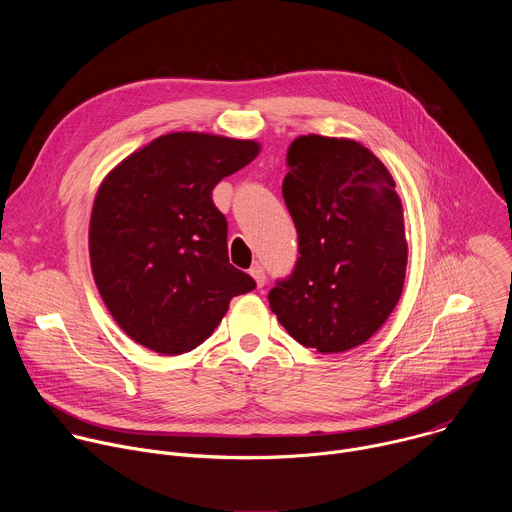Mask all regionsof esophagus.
Instances as JSON below:
<instances>
[{"label":"esophagus","mask_w":512,"mask_h":512,"mask_svg":"<svg viewBox=\"0 0 512 512\" xmlns=\"http://www.w3.org/2000/svg\"><path fill=\"white\" fill-rule=\"evenodd\" d=\"M249 273H251V277L255 279L257 287H263V283H265V269H263V265L255 263V265L249 269Z\"/></svg>","instance_id":"34e87169"}]
</instances>
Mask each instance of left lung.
Returning <instances> with one entry per match:
<instances>
[{
  "label": "left lung",
  "instance_id": "1",
  "mask_svg": "<svg viewBox=\"0 0 512 512\" xmlns=\"http://www.w3.org/2000/svg\"><path fill=\"white\" fill-rule=\"evenodd\" d=\"M285 164L300 257L269 291V308L302 346L346 352L379 332L401 298L403 204L385 164L354 139L300 135Z\"/></svg>",
  "mask_w": 512,
  "mask_h": 512
}]
</instances>
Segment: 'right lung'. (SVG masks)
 <instances>
[{"label":"right lung","mask_w":512,"mask_h":512,"mask_svg":"<svg viewBox=\"0 0 512 512\" xmlns=\"http://www.w3.org/2000/svg\"><path fill=\"white\" fill-rule=\"evenodd\" d=\"M259 152L255 139L174 131L103 178L89 223L91 271L133 342L166 356L190 352L235 296L255 289L253 277L229 263L227 218L212 190Z\"/></svg>","instance_id":"1"}]
</instances>
